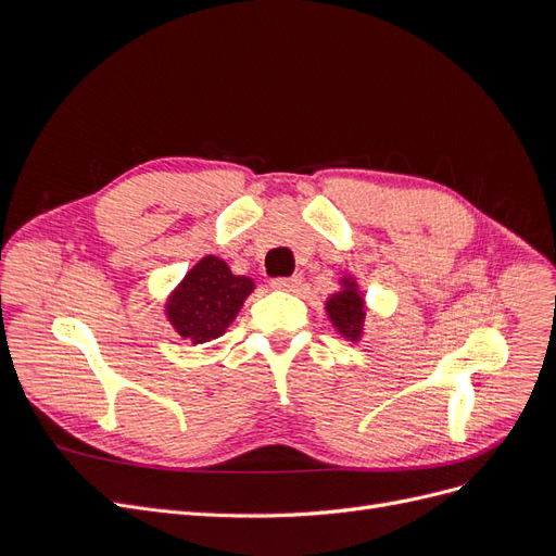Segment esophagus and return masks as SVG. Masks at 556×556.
<instances>
[{"label":"esophagus","instance_id":"obj_1","mask_svg":"<svg viewBox=\"0 0 556 556\" xmlns=\"http://www.w3.org/2000/svg\"><path fill=\"white\" fill-rule=\"evenodd\" d=\"M301 285V278L299 276H292V278H276L271 280V288L278 290V292H296Z\"/></svg>","mask_w":556,"mask_h":556}]
</instances>
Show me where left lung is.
Masks as SVG:
<instances>
[{
	"instance_id": "8db88e82",
	"label": "left lung",
	"mask_w": 556,
	"mask_h": 556,
	"mask_svg": "<svg viewBox=\"0 0 556 556\" xmlns=\"http://www.w3.org/2000/svg\"><path fill=\"white\" fill-rule=\"evenodd\" d=\"M341 288L336 290L325 301V313L329 317L331 327L339 331L343 339L357 343L364 339V327H366V299L359 288V280L355 276H341L339 278Z\"/></svg>"
}]
</instances>
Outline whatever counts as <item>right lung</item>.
Here are the masks:
<instances>
[{"instance_id": "1", "label": "right lung", "mask_w": 556, "mask_h": 556, "mask_svg": "<svg viewBox=\"0 0 556 556\" xmlns=\"http://www.w3.org/2000/svg\"><path fill=\"white\" fill-rule=\"evenodd\" d=\"M255 280L237 276L223 257L204 255L164 299V317L182 341L208 343L229 329Z\"/></svg>"}]
</instances>
